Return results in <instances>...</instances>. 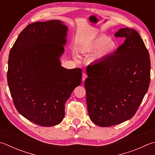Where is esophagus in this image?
Wrapping results in <instances>:
<instances>
[{
	"instance_id": "obj_1",
	"label": "esophagus",
	"mask_w": 155,
	"mask_h": 155,
	"mask_svg": "<svg viewBox=\"0 0 155 155\" xmlns=\"http://www.w3.org/2000/svg\"><path fill=\"white\" fill-rule=\"evenodd\" d=\"M86 78H87V75H86V74L85 73H83V76H82V81H85V79H86Z\"/></svg>"
}]
</instances>
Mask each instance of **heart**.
Listing matches in <instances>:
<instances>
[{"mask_svg": "<svg viewBox=\"0 0 155 155\" xmlns=\"http://www.w3.org/2000/svg\"><path fill=\"white\" fill-rule=\"evenodd\" d=\"M117 49L116 41L110 38L108 36L102 35L83 44L80 51L83 53H90L97 51L95 60H102L112 55Z\"/></svg>", "mask_w": 155, "mask_h": 155, "instance_id": "1", "label": "heart"}]
</instances>
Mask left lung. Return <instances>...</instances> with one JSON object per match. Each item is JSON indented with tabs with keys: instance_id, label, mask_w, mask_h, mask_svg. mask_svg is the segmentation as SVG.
I'll return each mask as SVG.
<instances>
[{
	"instance_id": "obj_1",
	"label": "left lung",
	"mask_w": 155,
	"mask_h": 155,
	"mask_svg": "<svg viewBox=\"0 0 155 155\" xmlns=\"http://www.w3.org/2000/svg\"><path fill=\"white\" fill-rule=\"evenodd\" d=\"M114 36L125 38L124 43L87 68V109L91 121L100 127L131 119L150 85V56L138 32L123 28Z\"/></svg>"
}]
</instances>
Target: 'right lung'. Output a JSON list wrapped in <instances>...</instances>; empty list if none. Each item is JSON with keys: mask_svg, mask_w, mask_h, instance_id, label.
<instances>
[{"mask_svg": "<svg viewBox=\"0 0 155 155\" xmlns=\"http://www.w3.org/2000/svg\"><path fill=\"white\" fill-rule=\"evenodd\" d=\"M67 31L60 20L30 24L9 53L7 82L14 105L24 117L43 127L61 122L66 102L81 83L82 70L61 66Z\"/></svg>", "mask_w": 155, "mask_h": 155, "instance_id": "add662e5", "label": "right lung"}]
</instances>
